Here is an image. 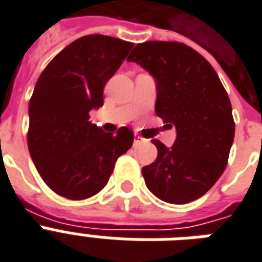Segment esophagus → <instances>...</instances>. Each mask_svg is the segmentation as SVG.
Masks as SVG:
<instances>
[{
    "mask_svg": "<svg viewBox=\"0 0 262 262\" xmlns=\"http://www.w3.org/2000/svg\"><path fill=\"white\" fill-rule=\"evenodd\" d=\"M134 142H135V145H138V143H143V142H146L145 138H142L139 134H135L134 135Z\"/></svg>",
    "mask_w": 262,
    "mask_h": 262,
    "instance_id": "esophagus-1",
    "label": "esophagus"
}]
</instances>
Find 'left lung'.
Masks as SVG:
<instances>
[{"label": "left lung", "instance_id": "obj_1", "mask_svg": "<svg viewBox=\"0 0 262 262\" xmlns=\"http://www.w3.org/2000/svg\"><path fill=\"white\" fill-rule=\"evenodd\" d=\"M127 61L156 80V113L176 128L172 147L153 139L159 154L142 168L150 191L169 204H187L210 190L226 169L234 142L232 108L216 71L179 42L138 43Z\"/></svg>", "mask_w": 262, "mask_h": 262}]
</instances>
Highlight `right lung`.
Instances as JSON below:
<instances>
[{
  "label": "right lung",
  "instance_id": "1",
  "mask_svg": "<svg viewBox=\"0 0 262 262\" xmlns=\"http://www.w3.org/2000/svg\"><path fill=\"white\" fill-rule=\"evenodd\" d=\"M133 46L112 36H82L49 62L36 82L28 105V150L40 178L58 195H95L133 146L127 127L108 134L90 121V111L103 105V87Z\"/></svg>",
  "mask_w": 262,
  "mask_h": 262
}]
</instances>
